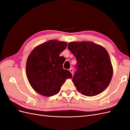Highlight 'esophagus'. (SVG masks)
<instances>
[{"label":"esophagus","mask_w":130,"mask_h":130,"mask_svg":"<svg viewBox=\"0 0 130 130\" xmlns=\"http://www.w3.org/2000/svg\"><path fill=\"white\" fill-rule=\"evenodd\" d=\"M69 71L70 72V73H71L72 74V75H73V69H72V68H70V69H69Z\"/></svg>","instance_id":"34e87169"}]
</instances>
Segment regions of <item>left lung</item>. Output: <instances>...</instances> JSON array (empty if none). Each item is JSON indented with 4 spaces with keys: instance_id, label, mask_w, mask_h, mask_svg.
Wrapping results in <instances>:
<instances>
[{
    "instance_id": "left-lung-1",
    "label": "left lung",
    "mask_w": 130,
    "mask_h": 130,
    "mask_svg": "<svg viewBox=\"0 0 130 130\" xmlns=\"http://www.w3.org/2000/svg\"><path fill=\"white\" fill-rule=\"evenodd\" d=\"M68 48L77 61L73 82L78 91L88 96L103 92L113 75L111 59L106 50L92 42H71Z\"/></svg>"
}]
</instances>
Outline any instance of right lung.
<instances>
[{"label":"right lung","mask_w":130,"mask_h":130,"mask_svg":"<svg viewBox=\"0 0 130 130\" xmlns=\"http://www.w3.org/2000/svg\"><path fill=\"white\" fill-rule=\"evenodd\" d=\"M67 46L66 42L50 40L35 48L27 58V79L32 88L41 95H56L66 80L72 77L71 73L63 67L66 58L60 56Z\"/></svg>","instance_id":"1"}]
</instances>
